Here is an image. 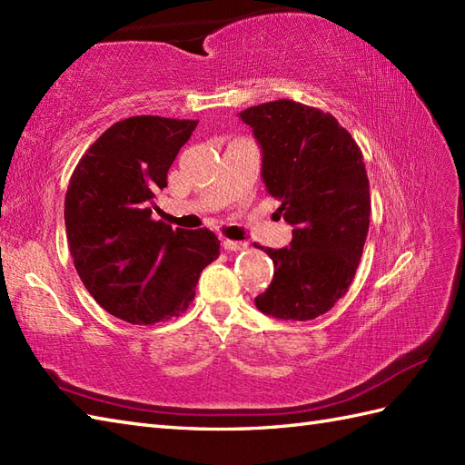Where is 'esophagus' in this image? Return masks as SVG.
<instances>
[{
	"mask_svg": "<svg viewBox=\"0 0 465 465\" xmlns=\"http://www.w3.org/2000/svg\"><path fill=\"white\" fill-rule=\"evenodd\" d=\"M222 248L225 252H240V250L248 248V243H245V242H233V240H223L222 242Z\"/></svg>",
	"mask_w": 465,
	"mask_h": 465,
	"instance_id": "34e87169",
	"label": "esophagus"
}]
</instances>
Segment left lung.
<instances>
[{
	"label": "left lung",
	"instance_id": "8db88e82",
	"mask_svg": "<svg viewBox=\"0 0 465 465\" xmlns=\"http://www.w3.org/2000/svg\"><path fill=\"white\" fill-rule=\"evenodd\" d=\"M262 147V177L293 225L290 248L273 260L258 310L278 320L308 322L348 292L370 227V182L361 150L331 114L292 100L240 114Z\"/></svg>",
	"mask_w": 465,
	"mask_h": 465
}]
</instances>
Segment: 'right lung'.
I'll return each instance as SVG.
<instances>
[{
	"mask_svg": "<svg viewBox=\"0 0 465 465\" xmlns=\"http://www.w3.org/2000/svg\"><path fill=\"white\" fill-rule=\"evenodd\" d=\"M195 120L135 115L114 124L75 165L65 193L74 265L92 298L115 318L155 323L187 310L200 273L220 255L210 230L152 220Z\"/></svg>",
	"mask_w": 465,
	"mask_h": 465,
	"instance_id": "1",
	"label": "right lung"
}]
</instances>
